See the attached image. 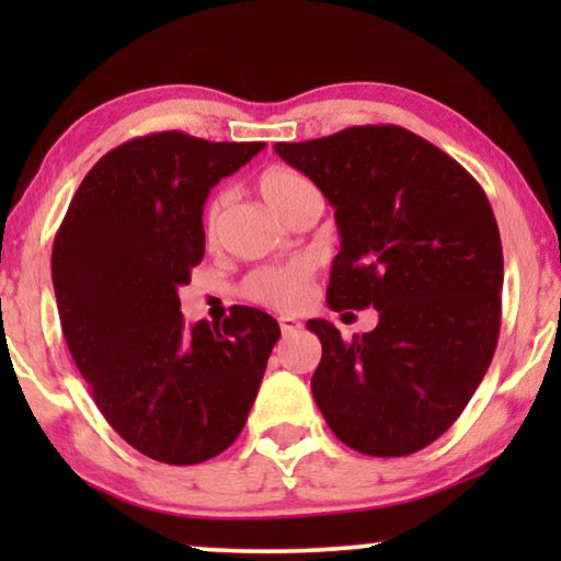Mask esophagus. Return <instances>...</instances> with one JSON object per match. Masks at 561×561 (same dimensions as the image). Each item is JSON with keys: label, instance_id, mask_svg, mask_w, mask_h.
I'll return each instance as SVG.
<instances>
[{"label": "esophagus", "instance_id": "34e87169", "mask_svg": "<svg viewBox=\"0 0 561 561\" xmlns=\"http://www.w3.org/2000/svg\"><path fill=\"white\" fill-rule=\"evenodd\" d=\"M279 328H282V335H295V333H300L302 323H300V320H297V318L282 316V318H279Z\"/></svg>", "mask_w": 561, "mask_h": 561}]
</instances>
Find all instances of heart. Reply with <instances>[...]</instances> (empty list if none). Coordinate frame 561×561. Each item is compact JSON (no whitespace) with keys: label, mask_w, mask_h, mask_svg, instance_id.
<instances>
[{"label":"heart","mask_w":561,"mask_h":561,"mask_svg":"<svg viewBox=\"0 0 561 561\" xmlns=\"http://www.w3.org/2000/svg\"><path fill=\"white\" fill-rule=\"evenodd\" d=\"M259 192L276 213L289 220L312 197H320L318 186L300 171L272 167L259 176ZM228 194L220 192L205 207V236L215 238L226 215ZM312 266L305 261L287 266H266L245 276L243 295L272 310H300L310 297Z\"/></svg>","instance_id":"heart-1"}]
</instances>
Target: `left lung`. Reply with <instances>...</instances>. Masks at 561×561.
Returning <instances> with one entry per match:
<instances>
[{"instance_id":"8db88e82","label":"left lung","mask_w":561,"mask_h":561,"mask_svg":"<svg viewBox=\"0 0 561 561\" xmlns=\"http://www.w3.org/2000/svg\"><path fill=\"white\" fill-rule=\"evenodd\" d=\"M335 207L331 310H379L375 331L343 341L328 320L312 398L331 431L369 457H408L461 415L500 333L503 245L469 171L398 125L276 144Z\"/></svg>"}]
</instances>
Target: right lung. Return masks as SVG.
<instances>
[{
  "label": "right lung",
  "instance_id": "obj_1",
  "mask_svg": "<svg viewBox=\"0 0 561 561\" xmlns=\"http://www.w3.org/2000/svg\"><path fill=\"white\" fill-rule=\"evenodd\" d=\"M264 144L179 130L112 148L79 184L54 241L64 339L96 408L163 465L218 457L243 431L279 325L238 305L184 325L176 289L205 256L203 207Z\"/></svg>",
  "mask_w": 561,
  "mask_h": 561
}]
</instances>
